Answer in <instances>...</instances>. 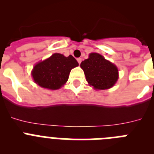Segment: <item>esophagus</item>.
<instances>
[{
  "mask_svg": "<svg viewBox=\"0 0 154 154\" xmlns=\"http://www.w3.org/2000/svg\"><path fill=\"white\" fill-rule=\"evenodd\" d=\"M77 61H78V62H79V64H80L82 62V58H77Z\"/></svg>",
  "mask_w": 154,
  "mask_h": 154,
  "instance_id": "34e87169",
  "label": "esophagus"
}]
</instances>
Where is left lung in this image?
<instances>
[{
	"instance_id": "8db88e82",
	"label": "left lung",
	"mask_w": 154,
	"mask_h": 154,
	"mask_svg": "<svg viewBox=\"0 0 154 154\" xmlns=\"http://www.w3.org/2000/svg\"><path fill=\"white\" fill-rule=\"evenodd\" d=\"M89 85L96 89H107L118 79V69L115 65L106 60L98 53H91L88 59L80 65Z\"/></svg>"
}]
</instances>
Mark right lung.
I'll return each instance as SVG.
<instances>
[{
	"label": "right lung",
	"instance_id": "1",
	"mask_svg": "<svg viewBox=\"0 0 154 154\" xmlns=\"http://www.w3.org/2000/svg\"><path fill=\"white\" fill-rule=\"evenodd\" d=\"M78 65V62L72 55L65 57L55 53L35 65L31 74L35 82L40 86L58 89L67 82L72 69Z\"/></svg>",
	"mask_w": 154,
	"mask_h": 154
}]
</instances>
